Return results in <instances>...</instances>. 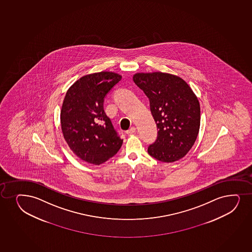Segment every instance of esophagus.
Wrapping results in <instances>:
<instances>
[{
  "instance_id": "esophagus-1",
  "label": "esophagus",
  "mask_w": 252,
  "mask_h": 252,
  "mask_svg": "<svg viewBox=\"0 0 252 252\" xmlns=\"http://www.w3.org/2000/svg\"><path fill=\"white\" fill-rule=\"evenodd\" d=\"M135 131H136V127H131L128 130L126 131V133H127V134H132V133H134Z\"/></svg>"
}]
</instances>
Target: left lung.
<instances>
[{
	"mask_svg": "<svg viewBox=\"0 0 252 252\" xmlns=\"http://www.w3.org/2000/svg\"><path fill=\"white\" fill-rule=\"evenodd\" d=\"M134 83L150 99L158 135L148 153L159 161H177L193 146L200 127L197 95L183 79L169 73H136Z\"/></svg>",
	"mask_w": 252,
	"mask_h": 252,
	"instance_id": "left-lung-1",
	"label": "left lung"
}]
</instances>
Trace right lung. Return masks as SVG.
I'll return each instance as SVG.
<instances>
[{
    "instance_id": "add662e5",
    "label": "right lung",
    "mask_w": 252,
    "mask_h": 252,
    "mask_svg": "<svg viewBox=\"0 0 252 252\" xmlns=\"http://www.w3.org/2000/svg\"><path fill=\"white\" fill-rule=\"evenodd\" d=\"M122 79L111 71L84 75L69 87L61 107V130L73 153L93 165L118 153L123 139L103 109L105 95Z\"/></svg>"
}]
</instances>
